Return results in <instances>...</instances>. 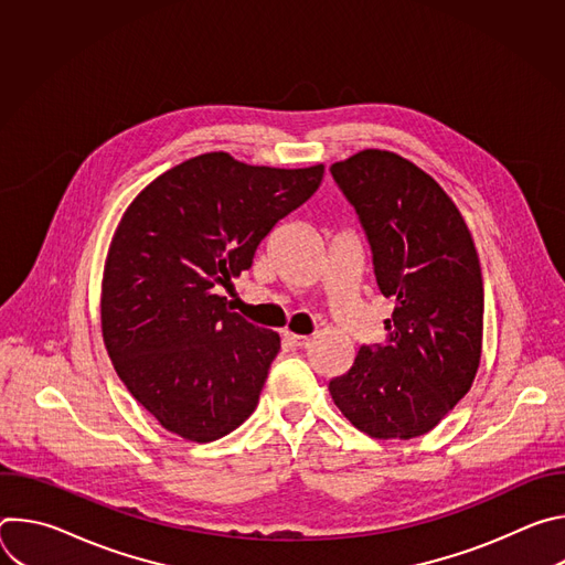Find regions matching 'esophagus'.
Masks as SVG:
<instances>
[{
    "label": "esophagus",
    "mask_w": 565,
    "mask_h": 565,
    "mask_svg": "<svg viewBox=\"0 0 565 565\" xmlns=\"http://www.w3.org/2000/svg\"><path fill=\"white\" fill-rule=\"evenodd\" d=\"M284 340H286L290 347H295V349H306V347L310 344V338H306V335H295V333H290V331L284 333Z\"/></svg>",
    "instance_id": "esophagus-1"
}]
</instances>
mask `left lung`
Here are the masks:
<instances>
[{"instance_id":"left-lung-1","label":"left lung","mask_w":565,"mask_h":565,"mask_svg":"<svg viewBox=\"0 0 565 565\" xmlns=\"http://www.w3.org/2000/svg\"><path fill=\"white\" fill-rule=\"evenodd\" d=\"M331 174L366 234L373 273L395 299L384 344H362L329 382L338 409L371 438L431 431L469 391L482 347L480 262L471 232L420 168L393 151L364 149Z\"/></svg>"}]
</instances>
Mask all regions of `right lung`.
I'll return each mask as SVG.
<instances>
[{
    "label": "right lung",
    "instance_id": "obj_1",
    "mask_svg": "<svg viewBox=\"0 0 565 565\" xmlns=\"http://www.w3.org/2000/svg\"><path fill=\"white\" fill-rule=\"evenodd\" d=\"M324 166L277 170L201 153L127 207L105 264L103 338L129 393L168 431L212 443L255 412L279 335L232 312L221 288L250 270L270 230Z\"/></svg>",
    "mask_w": 565,
    "mask_h": 565
}]
</instances>
